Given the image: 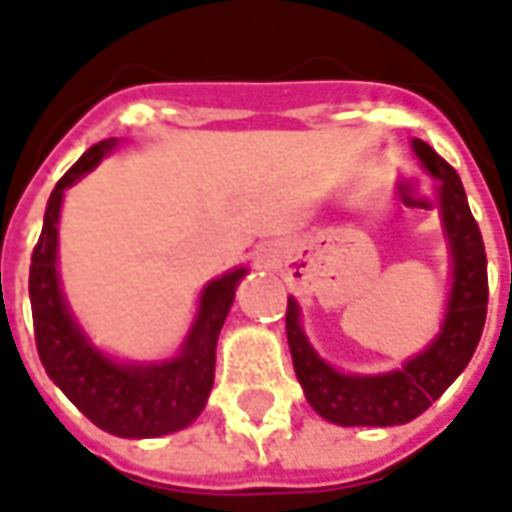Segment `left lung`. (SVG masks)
<instances>
[{"mask_svg": "<svg viewBox=\"0 0 512 512\" xmlns=\"http://www.w3.org/2000/svg\"><path fill=\"white\" fill-rule=\"evenodd\" d=\"M413 150L439 179L442 219L453 250V293L442 333L424 353L384 376H347L316 356L299 327V307L287 302V344L296 376L310 407L342 427H390L422 416L442 396L476 353L487 319V253L459 173L427 142L413 139Z\"/></svg>", "mask_w": 512, "mask_h": 512, "instance_id": "1", "label": "left lung"}]
</instances>
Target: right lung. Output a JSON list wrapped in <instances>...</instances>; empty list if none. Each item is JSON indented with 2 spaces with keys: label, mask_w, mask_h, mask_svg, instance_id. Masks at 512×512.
<instances>
[{
  "label": "right lung",
  "mask_w": 512,
  "mask_h": 512,
  "mask_svg": "<svg viewBox=\"0 0 512 512\" xmlns=\"http://www.w3.org/2000/svg\"><path fill=\"white\" fill-rule=\"evenodd\" d=\"M113 148V139L93 145L56 182L45 210L42 236L30 256V310L36 350L53 384L76 404L90 422L122 439H153L182 430L205 410L213 370L216 339L233 305L245 267L210 282L202 293L199 316L190 327L176 359L162 364H116L90 347L85 333L70 319L56 276V236L62 193L79 176L93 170Z\"/></svg>",
  "instance_id": "obj_1"
}]
</instances>
